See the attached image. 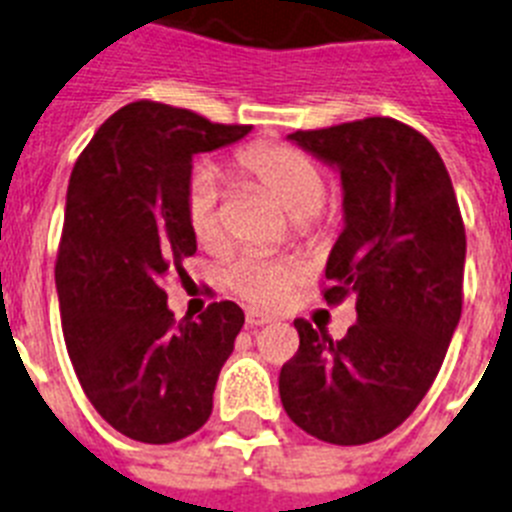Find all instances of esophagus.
I'll return each instance as SVG.
<instances>
[{"label": "esophagus", "mask_w": 512, "mask_h": 512, "mask_svg": "<svg viewBox=\"0 0 512 512\" xmlns=\"http://www.w3.org/2000/svg\"><path fill=\"white\" fill-rule=\"evenodd\" d=\"M244 319H247V327H262V324L273 322V317H270V314H262L260 309H247Z\"/></svg>", "instance_id": "34e87169"}]
</instances>
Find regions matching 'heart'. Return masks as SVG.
Instances as JSON below:
<instances>
[{
	"label": "heart",
	"instance_id": "1",
	"mask_svg": "<svg viewBox=\"0 0 512 512\" xmlns=\"http://www.w3.org/2000/svg\"><path fill=\"white\" fill-rule=\"evenodd\" d=\"M237 167L281 201L301 224H311L327 195V182L306 154L281 144H255L239 151ZM188 224L201 244L219 242L221 195L211 167H201L188 185ZM304 278V268L293 257H270L244 252L224 268V286L239 299L257 306H275Z\"/></svg>",
	"mask_w": 512,
	"mask_h": 512
}]
</instances>
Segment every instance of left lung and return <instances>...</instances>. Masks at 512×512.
Instances as JSON below:
<instances>
[{
    "mask_svg": "<svg viewBox=\"0 0 512 512\" xmlns=\"http://www.w3.org/2000/svg\"><path fill=\"white\" fill-rule=\"evenodd\" d=\"M288 139L340 170L345 229L322 296H353L358 322L342 340L293 322L281 402L319 441L363 446L399 428L441 371L464 304V219L441 154L407 123L373 115Z\"/></svg>",
    "mask_w": 512,
    "mask_h": 512,
    "instance_id": "8db88e82",
    "label": "left lung"
}]
</instances>
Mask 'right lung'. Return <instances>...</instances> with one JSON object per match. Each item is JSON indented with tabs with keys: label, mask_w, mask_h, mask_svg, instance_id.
Instances as JSON below:
<instances>
[{
	"label": "right lung",
	"mask_w": 512,
	"mask_h": 512,
	"mask_svg": "<svg viewBox=\"0 0 512 512\" xmlns=\"http://www.w3.org/2000/svg\"><path fill=\"white\" fill-rule=\"evenodd\" d=\"M250 128L139 100L97 128L71 170L56 255L61 330L92 407L133 441L175 443L211 417L244 311L213 301L177 322L162 286L195 252L193 157Z\"/></svg>",
	"instance_id": "right-lung-1"
}]
</instances>
